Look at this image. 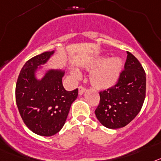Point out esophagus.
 <instances>
[{"label":"esophagus","mask_w":161,"mask_h":161,"mask_svg":"<svg viewBox=\"0 0 161 161\" xmlns=\"http://www.w3.org/2000/svg\"><path fill=\"white\" fill-rule=\"evenodd\" d=\"M85 90H86V88H85V86H82V85H81V86H79V95H82V93L84 92Z\"/></svg>","instance_id":"esophagus-1"}]
</instances>
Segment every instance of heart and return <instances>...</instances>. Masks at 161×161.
Instances as JSON below:
<instances>
[{
    "label": "heart",
    "mask_w": 161,
    "mask_h": 161,
    "mask_svg": "<svg viewBox=\"0 0 161 161\" xmlns=\"http://www.w3.org/2000/svg\"><path fill=\"white\" fill-rule=\"evenodd\" d=\"M96 68L91 75V81L92 84L99 88H108L113 86L117 80L120 72L122 68L121 60L114 57L105 61L100 59L94 64V67ZM78 75V73H75Z\"/></svg>",
    "instance_id": "b5f03b06"
}]
</instances>
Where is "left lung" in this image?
I'll list each match as a JSON object with an SVG mask.
<instances>
[{
  "mask_svg": "<svg viewBox=\"0 0 161 161\" xmlns=\"http://www.w3.org/2000/svg\"><path fill=\"white\" fill-rule=\"evenodd\" d=\"M146 96V73L135 56L127 52L124 69L115 85L100 92L95 114L104 126L118 129L129 124L140 112Z\"/></svg>",
  "mask_w": 161,
  "mask_h": 161,
  "instance_id": "left-lung-1",
  "label": "left lung"
}]
</instances>
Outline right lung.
<instances>
[{"label": "right lung", "mask_w": 161, "mask_h": 161, "mask_svg": "<svg viewBox=\"0 0 161 161\" xmlns=\"http://www.w3.org/2000/svg\"><path fill=\"white\" fill-rule=\"evenodd\" d=\"M53 52H44L26 61L19 73L15 88L16 104L25 125L35 134L52 136L63 127L79 90L68 92L62 84L64 72L49 70L38 81L34 73Z\"/></svg>", "instance_id": "right-lung-1"}]
</instances>
